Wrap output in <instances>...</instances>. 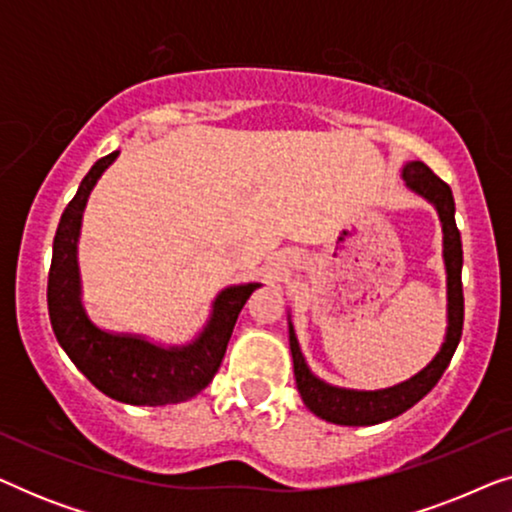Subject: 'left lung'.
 <instances>
[{
  "label": "left lung",
  "instance_id": "left-lung-1",
  "mask_svg": "<svg viewBox=\"0 0 512 512\" xmlns=\"http://www.w3.org/2000/svg\"><path fill=\"white\" fill-rule=\"evenodd\" d=\"M401 177L405 186L419 198L431 202L438 212L440 228H443V263H445V282H447V328L445 340L438 354L412 375L410 380L387 389L363 391V389H345L328 384L317 377L307 366L303 352H300L296 331H293L289 314V347L293 356V375H296V387L307 410L340 426H373L387 419H394L412 408L417 401L436 387L440 375L450 366L454 349L461 340V328H464V291H461V265H464V251H461V235L454 221V198L452 188L443 179L436 177L422 160H410L403 165Z\"/></svg>",
  "mask_w": 512,
  "mask_h": 512
}]
</instances>
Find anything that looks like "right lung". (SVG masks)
I'll return each mask as SVG.
<instances>
[{
    "label": "right lung",
    "mask_w": 512,
    "mask_h": 512,
    "mask_svg": "<svg viewBox=\"0 0 512 512\" xmlns=\"http://www.w3.org/2000/svg\"><path fill=\"white\" fill-rule=\"evenodd\" d=\"M118 158L109 153L90 167L79 191L60 216L48 272V317L60 347L102 394L130 405H170L198 396L219 370L237 314L258 282L233 284L214 298L207 324L184 345H163L146 335L100 328L83 305L79 237L83 212L104 170Z\"/></svg>",
    "instance_id": "obj_1"
}]
</instances>
